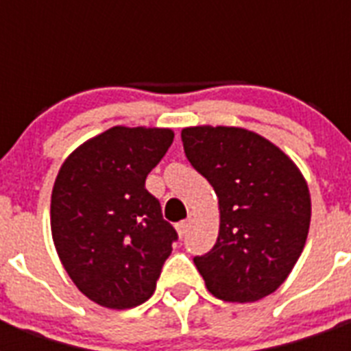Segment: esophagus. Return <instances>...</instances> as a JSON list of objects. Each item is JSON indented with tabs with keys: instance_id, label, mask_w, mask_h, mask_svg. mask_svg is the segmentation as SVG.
I'll use <instances>...</instances> for the list:
<instances>
[{
	"instance_id": "34e87169",
	"label": "esophagus",
	"mask_w": 351,
	"mask_h": 351,
	"mask_svg": "<svg viewBox=\"0 0 351 351\" xmlns=\"http://www.w3.org/2000/svg\"><path fill=\"white\" fill-rule=\"evenodd\" d=\"M189 226H191V220L189 219L182 220V222H178V224H176V231H178V234H180V237H184V234L187 233V230H189Z\"/></svg>"
}]
</instances>
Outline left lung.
Here are the masks:
<instances>
[{
    "label": "left lung",
    "instance_id": "left-lung-1",
    "mask_svg": "<svg viewBox=\"0 0 351 351\" xmlns=\"http://www.w3.org/2000/svg\"><path fill=\"white\" fill-rule=\"evenodd\" d=\"M189 164L219 197L220 230L193 258L217 299L255 302L273 293L299 261L310 230L304 176L286 154L239 127L182 131Z\"/></svg>",
    "mask_w": 351,
    "mask_h": 351
}]
</instances>
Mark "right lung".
Listing matches in <instances>:
<instances>
[{
    "instance_id": "1",
    "label": "right lung",
    "mask_w": 351,
    "mask_h": 351,
    "mask_svg": "<svg viewBox=\"0 0 351 351\" xmlns=\"http://www.w3.org/2000/svg\"><path fill=\"white\" fill-rule=\"evenodd\" d=\"M173 138L171 129L112 127L80 145L58 173L52 239L69 277L96 304L125 310L154 293L178 233L145 178Z\"/></svg>"
}]
</instances>
